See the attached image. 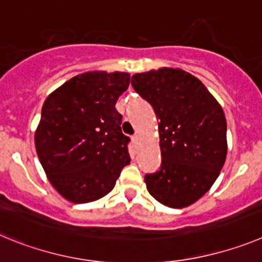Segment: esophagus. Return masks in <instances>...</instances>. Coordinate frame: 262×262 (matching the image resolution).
<instances>
[{"label":"esophagus","instance_id":"34e87169","mask_svg":"<svg viewBox=\"0 0 262 262\" xmlns=\"http://www.w3.org/2000/svg\"><path fill=\"white\" fill-rule=\"evenodd\" d=\"M138 140H140V138H138V136H137V134L136 136L132 137V142H133L134 145H138Z\"/></svg>","mask_w":262,"mask_h":262}]
</instances>
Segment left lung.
<instances>
[{"instance_id": "left-lung-1", "label": "left lung", "mask_w": 262, "mask_h": 262, "mask_svg": "<svg viewBox=\"0 0 262 262\" xmlns=\"http://www.w3.org/2000/svg\"><path fill=\"white\" fill-rule=\"evenodd\" d=\"M138 95L159 120V171L145 176L160 204L181 209L210 189L227 155L225 112L199 78L181 69L160 68L132 77Z\"/></svg>"}]
</instances>
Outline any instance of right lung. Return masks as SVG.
Masks as SVG:
<instances>
[{
  "label": "right lung",
  "instance_id": "right-lung-1",
  "mask_svg": "<svg viewBox=\"0 0 262 262\" xmlns=\"http://www.w3.org/2000/svg\"><path fill=\"white\" fill-rule=\"evenodd\" d=\"M129 83L128 73L86 72L46 99L35 147L49 183L68 201L104 197L130 163V140L122 134V116L115 108Z\"/></svg>",
  "mask_w": 262,
  "mask_h": 262
}]
</instances>
